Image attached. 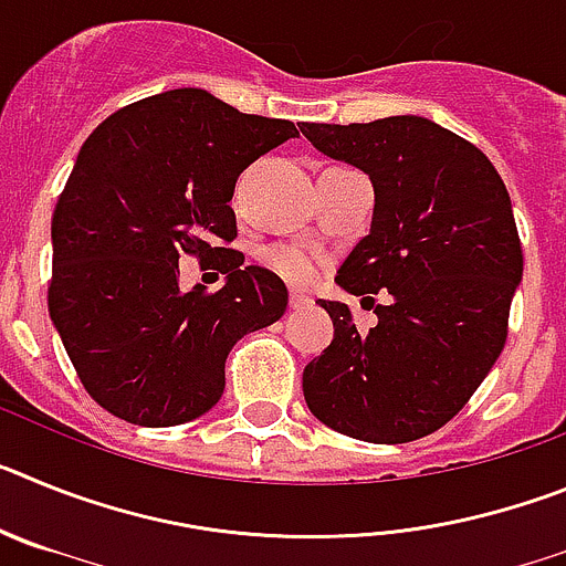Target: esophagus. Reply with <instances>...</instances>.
Listing matches in <instances>:
<instances>
[{
	"instance_id": "1",
	"label": "esophagus",
	"mask_w": 566,
	"mask_h": 566,
	"mask_svg": "<svg viewBox=\"0 0 566 566\" xmlns=\"http://www.w3.org/2000/svg\"><path fill=\"white\" fill-rule=\"evenodd\" d=\"M289 306H292L294 312H300V308H308L312 306V297H308L306 292H297V289H294V292L289 294Z\"/></svg>"
}]
</instances>
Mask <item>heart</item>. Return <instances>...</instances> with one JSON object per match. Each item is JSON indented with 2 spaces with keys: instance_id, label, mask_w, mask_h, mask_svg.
<instances>
[{
  "instance_id": "1",
  "label": "heart",
  "mask_w": 566,
  "mask_h": 566,
  "mask_svg": "<svg viewBox=\"0 0 566 566\" xmlns=\"http://www.w3.org/2000/svg\"><path fill=\"white\" fill-rule=\"evenodd\" d=\"M260 263L269 272L277 274L280 280L294 283V286H306L317 277L319 266H323V254L303 243H272L260 252Z\"/></svg>"
}]
</instances>
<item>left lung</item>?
Masks as SVG:
<instances>
[{
    "label": "left lung",
    "mask_w": 566,
    "mask_h": 566,
    "mask_svg": "<svg viewBox=\"0 0 566 566\" xmlns=\"http://www.w3.org/2000/svg\"><path fill=\"white\" fill-rule=\"evenodd\" d=\"M300 133L374 184L371 232L334 280L371 306L379 289L391 294L368 332L345 303L319 300L334 339L303 371L308 411L363 442L428 437L462 411L507 339L524 269L507 187L482 149L419 115Z\"/></svg>",
    "instance_id": "1"
}]
</instances>
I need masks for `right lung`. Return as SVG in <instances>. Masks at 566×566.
Wrapping results in <instances>:
<instances>
[{
  "instance_id": "add662e5",
  "label": "right lung",
  "mask_w": 566,
  "mask_h": 566,
  "mask_svg": "<svg viewBox=\"0 0 566 566\" xmlns=\"http://www.w3.org/2000/svg\"><path fill=\"white\" fill-rule=\"evenodd\" d=\"M297 135L198 87L127 104L90 133L53 212L48 308L104 411L144 428L201 417L221 399L232 345L283 317V280L227 249L229 201L249 164ZM184 253L221 268L224 289L184 293Z\"/></svg>"
}]
</instances>
